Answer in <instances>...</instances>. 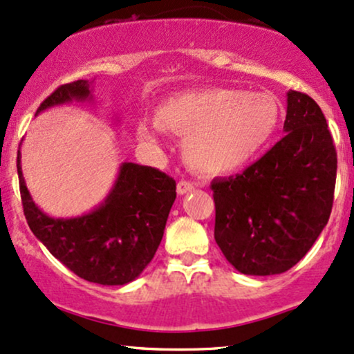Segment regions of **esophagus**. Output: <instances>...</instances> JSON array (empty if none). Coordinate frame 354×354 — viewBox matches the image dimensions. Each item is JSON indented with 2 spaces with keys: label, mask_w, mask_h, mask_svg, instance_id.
I'll return each instance as SVG.
<instances>
[{
  "label": "esophagus",
  "mask_w": 354,
  "mask_h": 354,
  "mask_svg": "<svg viewBox=\"0 0 354 354\" xmlns=\"http://www.w3.org/2000/svg\"><path fill=\"white\" fill-rule=\"evenodd\" d=\"M194 188L196 186L191 181H180L176 186V191H178V194L183 196V194L191 193V191H194Z\"/></svg>",
  "instance_id": "esophagus-1"
}]
</instances>
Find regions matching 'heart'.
I'll return each mask as SVG.
<instances>
[{"mask_svg": "<svg viewBox=\"0 0 354 354\" xmlns=\"http://www.w3.org/2000/svg\"><path fill=\"white\" fill-rule=\"evenodd\" d=\"M280 122V105L267 93L207 88L171 97L156 109V127L185 138L183 153L191 168L224 174L244 168L269 145ZM156 127L140 120L136 133L158 142Z\"/></svg>", "mask_w": 354, "mask_h": 354, "instance_id": "1", "label": "heart"}]
</instances>
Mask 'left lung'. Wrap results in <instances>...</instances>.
<instances>
[{"mask_svg":"<svg viewBox=\"0 0 354 354\" xmlns=\"http://www.w3.org/2000/svg\"><path fill=\"white\" fill-rule=\"evenodd\" d=\"M283 138L241 174L211 183L214 239L241 274L292 269L318 239L333 207L336 150L322 109L287 92Z\"/></svg>","mask_w":354,"mask_h":354,"instance_id":"8db88e82","label":"left lung"}]
</instances>
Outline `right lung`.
Here are the masks:
<instances>
[{"label":"right lung","mask_w":354,"mask_h":354,"mask_svg":"<svg viewBox=\"0 0 354 354\" xmlns=\"http://www.w3.org/2000/svg\"><path fill=\"white\" fill-rule=\"evenodd\" d=\"M92 82L61 85L41 104L37 113L72 102H91ZM19 191L28 225L57 261L80 279L100 285L135 280L163 239L176 183L151 166L120 165L107 198L95 209L75 218H50L29 194L18 151Z\"/></svg>","instance_id":"right-lung-1"}]
</instances>
